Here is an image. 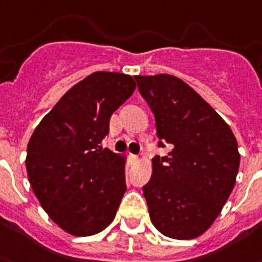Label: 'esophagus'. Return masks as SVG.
<instances>
[{
	"label": "esophagus",
	"mask_w": 262,
	"mask_h": 262,
	"mask_svg": "<svg viewBox=\"0 0 262 262\" xmlns=\"http://www.w3.org/2000/svg\"><path fill=\"white\" fill-rule=\"evenodd\" d=\"M129 158H130V161L136 162V161L138 159V156H136V154H129Z\"/></svg>",
	"instance_id": "34e87169"
}]
</instances>
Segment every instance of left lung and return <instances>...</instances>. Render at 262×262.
<instances>
[{
    "label": "left lung",
    "mask_w": 262,
    "mask_h": 262,
    "mask_svg": "<svg viewBox=\"0 0 262 262\" xmlns=\"http://www.w3.org/2000/svg\"><path fill=\"white\" fill-rule=\"evenodd\" d=\"M156 118L158 147L153 175L142 187L151 223L167 237L200 236L235 187L240 165L231 128L195 90L172 75L136 76Z\"/></svg>",
    "instance_id": "left-lung-1"
}]
</instances>
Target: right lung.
Segmentation results:
<instances>
[{
	"label": "right lung",
	"mask_w": 262,
	"mask_h": 262,
	"mask_svg": "<svg viewBox=\"0 0 262 262\" xmlns=\"http://www.w3.org/2000/svg\"><path fill=\"white\" fill-rule=\"evenodd\" d=\"M134 88L129 75L93 72L66 92L29 141L26 170L34 194L71 235H95L115 219L126 191L125 158L101 142L112 113Z\"/></svg>",
	"instance_id": "1"
}]
</instances>
